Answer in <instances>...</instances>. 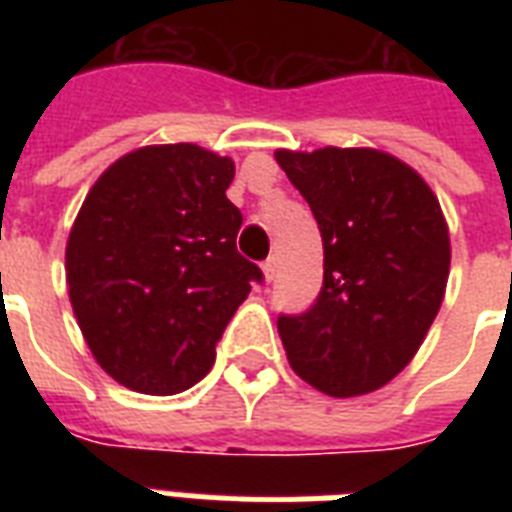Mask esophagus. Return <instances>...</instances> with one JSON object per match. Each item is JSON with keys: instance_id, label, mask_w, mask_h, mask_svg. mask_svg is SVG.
I'll list each match as a JSON object with an SVG mask.
<instances>
[{"instance_id": "1", "label": "esophagus", "mask_w": 512, "mask_h": 512, "mask_svg": "<svg viewBox=\"0 0 512 512\" xmlns=\"http://www.w3.org/2000/svg\"><path fill=\"white\" fill-rule=\"evenodd\" d=\"M276 271H279V263H276V257H268V260H265V263H263L265 281L276 279Z\"/></svg>"}]
</instances>
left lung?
<instances>
[{
  "instance_id": "8db88e82",
  "label": "left lung",
  "mask_w": 512,
  "mask_h": 512,
  "mask_svg": "<svg viewBox=\"0 0 512 512\" xmlns=\"http://www.w3.org/2000/svg\"><path fill=\"white\" fill-rule=\"evenodd\" d=\"M324 241V284L303 313H279L297 377L335 398L364 396L404 369L449 279V228L412 167L374 148L276 151Z\"/></svg>"
}]
</instances>
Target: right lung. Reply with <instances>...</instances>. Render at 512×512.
I'll list each match as a JSON object with an SVG mask.
<instances>
[{"instance_id": "right-lung-1", "label": "right lung", "mask_w": 512, "mask_h": 512, "mask_svg": "<svg viewBox=\"0 0 512 512\" xmlns=\"http://www.w3.org/2000/svg\"><path fill=\"white\" fill-rule=\"evenodd\" d=\"M231 159L191 143L122 156L87 193L66 247L68 297L92 356L124 388L183 393L215 364L263 271L239 255Z\"/></svg>"}]
</instances>
